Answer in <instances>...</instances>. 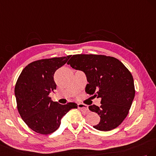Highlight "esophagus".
I'll return each mask as SVG.
<instances>
[{"instance_id": "1", "label": "esophagus", "mask_w": 156, "mask_h": 156, "mask_svg": "<svg viewBox=\"0 0 156 156\" xmlns=\"http://www.w3.org/2000/svg\"><path fill=\"white\" fill-rule=\"evenodd\" d=\"M78 108L82 112L87 113L89 112V109H88V106L84 104H78Z\"/></svg>"}]
</instances>
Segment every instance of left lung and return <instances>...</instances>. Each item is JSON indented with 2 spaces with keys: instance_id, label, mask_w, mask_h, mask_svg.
<instances>
[{
  "instance_id": "left-lung-1",
  "label": "left lung",
  "mask_w": 156,
  "mask_h": 156,
  "mask_svg": "<svg viewBox=\"0 0 156 156\" xmlns=\"http://www.w3.org/2000/svg\"><path fill=\"white\" fill-rule=\"evenodd\" d=\"M67 64L85 73L86 93L101 98L100 106H89L101 118L93 127L108 131L118 127L128 115L135 95L130 71L118 59L104 55H73Z\"/></svg>"
}]
</instances>
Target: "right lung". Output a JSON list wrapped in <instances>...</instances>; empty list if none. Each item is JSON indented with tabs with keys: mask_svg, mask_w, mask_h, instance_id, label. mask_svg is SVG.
Wrapping results in <instances>:
<instances>
[{
	"mask_svg": "<svg viewBox=\"0 0 156 156\" xmlns=\"http://www.w3.org/2000/svg\"><path fill=\"white\" fill-rule=\"evenodd\" d=\"M70 57L33 61L23 69L16 82L14 91L17 110L27 126L37 133L48 135L55 131L63 115L78 108L74 103L63 105L51 101L49 97L57 87L53 79L55 72Z\"/></svg>",
	"mask_w": 156,
	"mask_h": 156,
	"instance_id": "add662e5",
	"label": "right lung"
}]
</instances>
